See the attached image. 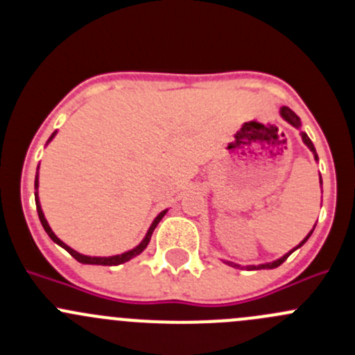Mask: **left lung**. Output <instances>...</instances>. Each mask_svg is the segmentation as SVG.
Returning a JSON list of instances; mask_svg holds the SVG:
<instances>
[{
    "label": "left lung",
    "instance_id": "1",
    "mask_svg": "<svg viewBox=\"0 0 355 355\" xmlns=\"http://www.w3.org/2000/svg\"><path fill=\"white\" fill-rule=\"evenodd\" d=\"M280 114H282V116L285 118V120L288 121L290 125H293V127H295V128H299V127H300V118L297 116V114L293 113L292 110L287 108V106H284V108L280 110ZM300 135H302V141H304V144H306L307 148H309L311 151H313V155H314V159H318L316 149H314V144H313V142H311V139L307 137V134H306V132H300ZM320 180H321V178H320ZM321 184H323V182H321ZM313 230H314V228H313ZM313 230H311L309 234H307V237L304 239V241L300 242V244L297 245L295 249H299L300 245H304V244H306V242H307V239H309V237H311V234H313ZM295 249H292V250H290L288 254H285V256H284V257H280V259L273 261V263H266V264H257V266H242V268H247V270H273V268H278V266H280V264L284 263V261L287 259V257H288L290 254H292L293 250H295ZM228 264H230V266H235V268H241V266H239V264H232V263H228Z\"/></svg>",
    "mask_w": 355,
    "mask_h": 355
}]
</instances>
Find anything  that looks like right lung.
I'll use <instances>...</instances> for the list:
<instances>
[{
  "label": "right lung",
  "instance_id": "right-lung-1",
  "mask_svg": "<svg viewBox=\"0 0 355 355\" xmlns=\"http://www.w3.org/2000/svg\"><path fill=\"white\" fill-rule=\"evenodd\" d=\"M55 137V134L51 135V137H49V141H51V139ZM48 141V142H49ZM37 170H39V166H37ZM37 175H35V189H37ZM35 206H37V214H39V220H41V223H42V228H44L46 230V234L49 235V239H51L53 242H56V244L58 245H62L63 249L67 250V252H70L71 256L75 257V259L78 261V263H84V264H101V266H116V264H121V263H127V261H130L132 257H135V256H139V254L142 252V250L146 249V247H148V244H149V241H151V235H153V232H155V228H156V225L159 223L161 221V218L164 216V214H166V211H163V213H159L156 216V220L153 221V225H151V228H149L148 230V234H146V239L144 241L141 242V244H139L137 247H134V249L132 250H128V252H123V254H118V256H111V257H91V256H84V254H78L77 250H73L71 249V247H68L67 244H63L62 241H60L58 237H56L55 234H53V230L51 228H49V225H48V221H46V218H44V213H42V209H41V204H39V198H37V192H35Z\"/></svg>",
  "mask_w": 355,
  "mask_h": 355
}]
</instances>
